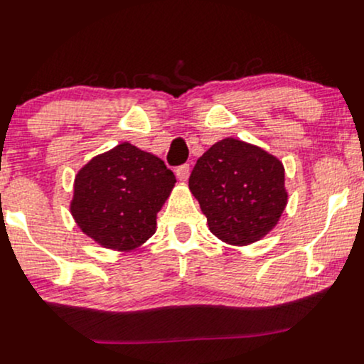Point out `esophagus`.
<instances>
[{
	"instance_id": "34e87169",
	"label": "esophagus",
	"mask_w": 364,
	"mask_h": 364,
	"mask_svg": "<svg viewBox=\"0 0 364 364\" xmlns=\"http://www.w3.org/2000/svg\"><path fill=\"white\" fill-rule=\"evenodd\" d=\"M189 173H191L189 165H181L177 166V170H175V175H177V178L181 182H186L187 178H189Z\"/></svg>"
}]
</instances>
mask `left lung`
<instances>
[{
  "label": "left lung",
  "instance_id": "left-lung-1",
  "mask_svg": "<svg viewBox=\"0 0 364 364\" xmlns=\"http://www.w3.org/2000/svg\"><path fill=\"white\" fill-rule=\"evenodd\" d=\"M189 189L208 218L209 232L235 247L266 237L288 204L283 161L235 138L218 141L199 158Z\"/></svg>",
  "mask_w": 364,
  "mask_h": 364
}]
</instances>
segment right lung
<instances>
[{"instance_id": "1", "label": "right lung", "mask_w": 364, "mask_h": 364, "mask_svg": "<svg viewBox=\"0 0 364 364\" xmlns=\"http://www.w3.org/2000/svg\"><path fill=\"white\" fill-rule=\"evenodd\" d=\"M175 182L160 158L126 141L78 170L71 216L104 249L136 250L156 232V215Z\"/></svg>"}]
</instances>
